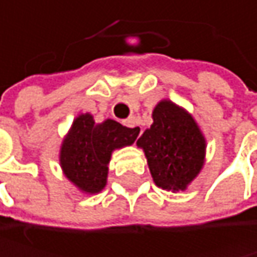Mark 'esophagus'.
Returning <instances> with one entry per match:
<instances>
[{"instance_id":"1","label":"esophagus","mask_w":257,"mask_h":257,"mask_svg":"<svg viewBox=\"0 0 257 257\" xmlns=\"http://www.w3.org/2000/svg\"><path fill=\"white\" fill-rule=\"evenodd\" d=\"M122 122H124V125H125V127L133 128L136 135H141V132H142V130H141V125H139V122H138V119H136L135 116H130V118L124 119Z\"/></svg>"}]
</instances>
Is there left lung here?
Masks as SVG:
<instances>
[{"mask_svg": "<svg viewBox=\"0 0 257 257\" xmlns=\"http://www.w3.org/2000/svg\"><path fill=\"white\" fill-rule=\"evenodd\" d=\"M154 183L165 191H186L206 159V138L194 116L170 100L159 101L153 124L138 139Z\"/></svg>", "mask_w": 257, "mask_h": 257, "instance_id": "1", "label": "left lung"}]
</instances>
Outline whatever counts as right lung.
<instances>
[{
	"label": "right lung",
	"mask_w": 257,
	"mask_h": 257,
	"mask_svg": "<svg viewBox=\"0 0 257 257\" xmlns=\"http://www.w3.org/2000/svg\"><path fill=\"white\" fill-rule=\"evenodd\" d=\"M138 135L115 119L100 124L90 113H80L60 147V168L83 194H98L106 188L109 162L115 150L132 145Z\"/></svg>",
	"instance_id": "1"
}]
</instances>
